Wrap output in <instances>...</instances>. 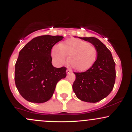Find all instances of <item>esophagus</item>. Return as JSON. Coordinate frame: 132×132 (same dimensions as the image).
<instances>
[{"instance_id":"esophagus-1","label":"esophagus","mask_w":132,"mask_h":132,"mask_svg":"<svg viewBox=\"0 0 132 132\" xmlns=\"http://www.w3.org/2000/svg\"><path fill=\"white\" fill-rule=\"evenodd\" d=\"M71 72H72V70H71V69H68L67 70H66V73L67 74H69V73H71Z\"/></svg>"}]
</instances>
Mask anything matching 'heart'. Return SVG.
I'll return each instance as SVG.
<instances>
[{
    "label": "heart",
    "mask_w": 132,
    "mask_h": 132,
    "mask_svg": "<svg viewBox=\"0 0 132 132\" xmlns=\"http://www.w3.org/2000/svg\"><path fill=\"white\" fill-rule=\"evenodd\" d=\"M66 56L69 63L78 71L88 70L97 58V50L92 44L79 39H70L62 42L51 50V56L58 64H64Z\"/></svg>",
    "instance_id": "heart-1"
}]
</instances>
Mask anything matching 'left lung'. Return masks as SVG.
I'll list each match as a JSON object with an SVG mask.
<instances>
[{
  "mask_svg": "<svg viewBox=\"0 0 132 132\" xmlns=\"http://www.w3.org/2000/svg\"><path fill=\"white\" fill-rule=\"evenodd\" d=\"M80 38L89 42L96 48L97 58L88 70L74 72L76 78L72 89L79 99L86 102H97L112 90L116 82V63L111 52L99 39L94 37Z\"/></svg>",
  "mask_w": 132,
  "mask_h": 132,
  "instance_id": "1",
  "label": "left lung"
}]
</instances>
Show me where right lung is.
<instances>
[{
  "mask_svg": "<svg viewBox=\"0 0 132 132\" xmlns=\"http://www.w3.org/2000/svg\"><path fill=\"white\" fill-rule=\"evenodd\" d=\"M62 36L35 37L19 52L15 63V82L19 93L30 102L43 103L53 96L60 80L66 76V68H54L51 51Z\"/></svg>",
  "mask_w": 132,
  "mask_h": 132,
  "instance_id": "add662e5",
  "label": "right lung"
}]
</instances>
